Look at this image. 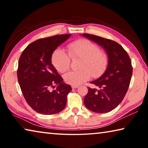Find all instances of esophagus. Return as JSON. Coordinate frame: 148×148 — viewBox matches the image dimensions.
I'll list each match as a JSON object with an SVG mask.
<instances>
[{
    "instance_id": "34e87169",
    "label": "esophagus",
    "mask_w": 148,
    "mask_h": 148,
    "mask_svg": "<svg viewBox=\"0 0 148 148\" xmlns=\"http://www.w3.org/2000/svg\"><path fill=\"white\" fill-rule=\"evenodd\" d=\"M79 86H72V89H76V88H77V87H78Z\"/></svg>"
}]
</instances>
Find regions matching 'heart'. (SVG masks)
<instances>
[{"label":"heart","instance_id":"obj_1","mask_svg":"<svg viewBox=\"0 0 148 148\" xmlns=\"http://www.w3.org/2000/svg\"><path fill=\"white\" fill-rule=\"evenodd\" d=\"M80 58L79 69L64 75V82L72 86H78L92 77L101 75L106 69L108 58L100 50L96 44L87 39H80L68 45V53L57 48L51 56V62L58 72L64 73L70 69L71 59Z\"/></svg>","mask_w":148,"mask_h":148}]
</instances>
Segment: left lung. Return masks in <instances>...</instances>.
<instances>
[{"instance_id":"8db88e82","label":"left lung","mask_w":148,"mask_h":148,"mask_svg":"<svg viewBox=\"0 0 148 148\" xmlns=\"http://www.w3.org/2000/svg\"><path fill=\"white\" fill-rule=\"evenodd\" d=\"M82 36L103 47L108 57L106 71L99 79L90 82L94 87H88L84 101L91 111L106 113L118 106L127 93L132 74L131 59L116 42L87 33Z\"/></svg>"}]
</instances>
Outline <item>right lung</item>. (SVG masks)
<instances>
[{
  "label": "right lung",
  "instance_id": "obj_1",
  "mask_svg": "<svg viewBox=\"0 0 148 148\" xmlns=\"http://www.w3.org/2000/svg\"><path fill=\"white\" fill-rule=\"evenodd\" d=\"M71 34H60L38 39L22 52L17 69V79L27 103L44 115L57 114L64 108L72 87L51 64L52 53Z\"/></svg>",
  "mask_w": 148,
  "mask_h": 148
}]
</instances>
